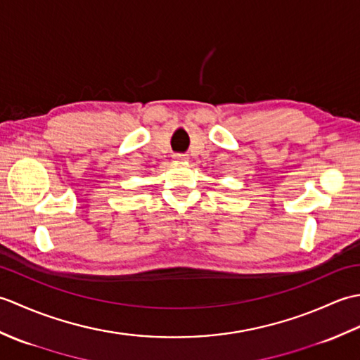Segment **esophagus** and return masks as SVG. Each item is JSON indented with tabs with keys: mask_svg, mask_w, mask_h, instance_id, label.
<instances>
[{
	"mask_svg": "<svg viewBox=\"0 0 360 360\" xmlns=\"http://www.w3.org/2000/svg\"><path fill=\"white\" fill-rule=\"evenodd\" d=\"M173 159L176 160V162H184V160H187V156H186V155H179V153H176V155H173Z\"/></svg>",
	"mask_w": 360,
	"mask_h": 360,
	"instance_id": "1",
	"label": "esophagus"
}]
</instances>
